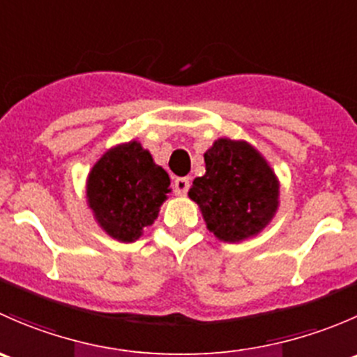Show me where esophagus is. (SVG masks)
<instances>
[{
	"mask_svg": "<svg viewBox=\"0 0 357 357\" xmlns=\"http://www.w3.org/2000/svg\"><path fill=\"white\" fill-rule=\"evenodd\" d=\"M190 188V178H178L174 181V193L176 195H186Z\"/></svg>",
	"mask_w": 357,
	"mask_h": 357,
	"instance_id": "34e87169",
	"label": "esophagus"
}]
</instances>
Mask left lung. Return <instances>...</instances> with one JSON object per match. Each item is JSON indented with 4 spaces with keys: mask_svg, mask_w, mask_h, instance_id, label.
I'll list each match as a JSON object with an SVG mask.
<instances>
[{
    "mask_svg": "<svg viewBox=\"0 0 357 357\" xmlns=\"http://www.w3.org/2000/svg\"><path fill=\"white\" fill-rule=\"evenodd\" d=\"M205 174L188 197L197 202L208 231L222 242L259 235L278 211L280 183L266 158L247 142L219 138L204 153Z\"/></svg>",
    "mask_w": 357,
    "mask_h": 357,
    "instance_id": "obj_1",
    "label": "left lung"
}]
</instances>
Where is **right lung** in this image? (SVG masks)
Masks as SVG:
<instances>
[{"label":"right lung","instance_id":"1","mask_svg":"<svg viewBox=\"0 0 357 357\" xmlns=\"http://www.w3.org/2000/svg\"><path fill=\"white\" fill-rule=\"evenodd\" d=\"M169 174L138 142L107 150L86 183L89 208L103 231L119 242H135L153 225L167 199Z\"/></svg>","mask_w":357,"mask_h":357}]
</instances>
